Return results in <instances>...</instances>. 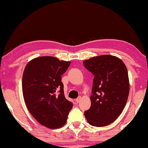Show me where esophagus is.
<instances>
[{
  "mask_svg": "<svg viewBox=\"0 0 148 148\" xmlns=\"http://www.w3.org/2000/svg\"><path fill=\"white\" fill-rule=\"evenodd\" d=\"M80 101H81V97H79L78 98H77L76 99V102H77V103H78V102H79Z\"/></svg>",
  "mask_w": 148,
  "mask_h": 148,
  "instance_id": "esophagus-1",
  "label": "esophagus"
}]
</instances>
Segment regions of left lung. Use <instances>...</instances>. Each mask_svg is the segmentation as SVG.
<instances>
[{
  "mask_svg": "<svg viewBox=\"0 0 148 148\" xmlns=\"http://www.w3.org/2000/svg\"><path fill=\"white\" fill-rule=\"evenodd\" d=\"M83 63L94 75L91 107L85 116L92 126H106L120 116L126 105L129 93L127 69L119 58L110 55L93 57Z\"/></svg>",
  "mask_w": 148,
  "mask_h": 148,
  "instance_id": "obj_1",
  "label": "left lung"
}]
</instances>
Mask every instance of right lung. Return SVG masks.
I'll return each instance as SVG.
<instances>
[{
	"label": "right lung",
	"instance_id": "obj_1",
	"mask_svg": "<svg viewBox=\"0 0 148 148\" xmlns=\"http://www.w3.org/2000/svg\"><path fill=\"white\" fill-rule=\"evenodd\" d=\"M70 64L71 61L43 56L31 60L25 68L22 90L27 109L40 124L47 128L63 126L73 106L65 98L61 82L62 74Z\"/></svg>",
	"mask_w": 148,
	"mask_h": 148
}]
</instances>
